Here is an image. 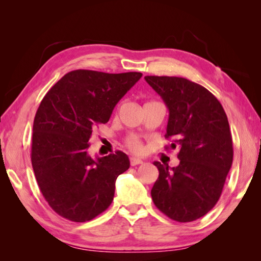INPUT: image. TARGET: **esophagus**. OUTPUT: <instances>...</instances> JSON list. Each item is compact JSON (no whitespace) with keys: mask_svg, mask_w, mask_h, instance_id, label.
<instances>
[{"mask_svg":"<svg viewBox=\"0 0 261 261\" xmlns=\"http://www.w3.org/2000/svg\"><path fill=\"white\" fill-rule=\"evenodd\" d=\"M130 163H131V166L141 165V163H143V160H140V159H137V158H131L130 159Z\"/></svg>","mask_w":261,"mask_h":261,"instance_id":"1","label":"esophagus"}]
</instances>
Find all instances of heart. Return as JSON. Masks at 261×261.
<instances>
[{"label":"heart","instance_id":"obj_1","mask_svg":"<svg viewBox=\"0 0 261 261\" xmlns=\"http://www.w3.org/2000/svg\"><path fill=\"white\" fill-rule=\"evenodd\" d=\"M127 145L131 149H134L135 152H140L141 151V145L139 140L136 138V137H131V138L127 140Z\"/></svg>","mask_w":261,"mask_h":261}]
</instances>
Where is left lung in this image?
<instances>
[{"label":"left lung","mask_w":261,"mask_h":261,"mask_svg":"<svg viewBox=\"0 0 261 261\" xmlns=\"http://www.w3.org/2000/svg\"><path fill=\"white\" fill-rule=\"evenodd\" d=\"M169 110L166 138L179 148V165L155 161L159 177L151 196L168 218L191 222L213 208L232 165V139L219 100L199 84L180 77L146 76Z\"/></svg>","instance_id":"obj_1"}]
</instances>
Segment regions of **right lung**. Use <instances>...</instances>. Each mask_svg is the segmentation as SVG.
<instances>
[{
  "instance_id": "right-lung-1",
  "label": "right lung",
  "mask_w": 261,
  "mask_h": 261,
  "mask_svg": "<svg viewBox=\"0 0 261 261\" xmlns=\"http://www.w3.org/2000/svg\"><path fill=\"white\" fill-rule=\"evenodd\" d=\"M141 76L74 70L42 99L34 117L31 160L42 196L59 215L85 222L112 204L115 182L129 169V158L117 151L93 159L90 139Z\"/></svg>"
}]
</instances>
